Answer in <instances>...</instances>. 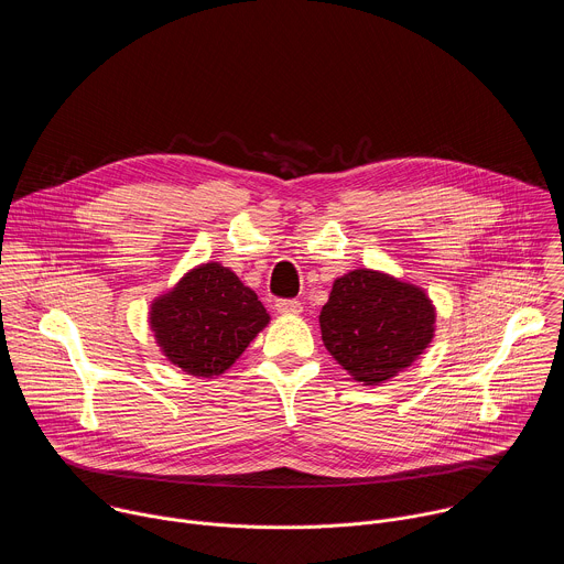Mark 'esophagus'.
Here are the masks:
<instances>
[{
  "instance_id": "34e87169",
  "label": "esophagus",
  "mask_w": 564,
  "mask_h": 564,
  "mask_svg": "<svg viewBox=\"0 0 564 564\" xmlns=\"http://www.w3.org/2000/svg\"><path fill=\"white\" fill-rule=\"evenodd\" d=\"M301 310H303V305L296 299H279L276 301V312H281V314H299Z\"/></svg>"
}]
</instances>
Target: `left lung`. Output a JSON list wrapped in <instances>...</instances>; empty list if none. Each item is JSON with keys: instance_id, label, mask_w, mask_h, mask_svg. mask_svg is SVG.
Instances as JSON below:
<instances>
[{"instance_id": "obj_1", "label": "left lung", "mask_w": 564, "mask_h": 564, "mask_svg": "<svg viewBox=\"0 0 564 564\" xmlns=\"http://www.w3.org/2000/svg\"><path fill=\"white\" fill-rule=\"evenodd\" d=\"M318 324L337 364L352 379L377 386L426 350L435 333V307L411 283L375 270H352L335 281Z\"/></svg>"}]
</instances>
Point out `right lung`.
Returning a JSON list of instances; mask_svg holds the SVG:
<instances>
[{"mask_svg":"<svg viewBox=\"0 0 564 564\" xmlns=\"http://www.w3.org/2000/svg\"><path fill=\"white\" fill-rule=\"evenodd\" d=\"M151 330L165 357L196 377L225 372L268 326L259 296L218 265L205 263L153 301Z\"/></svg>","mask_w":564,"mask_h":564,"instance_id":"obj_1","label":"right lung"}]
</instances>
